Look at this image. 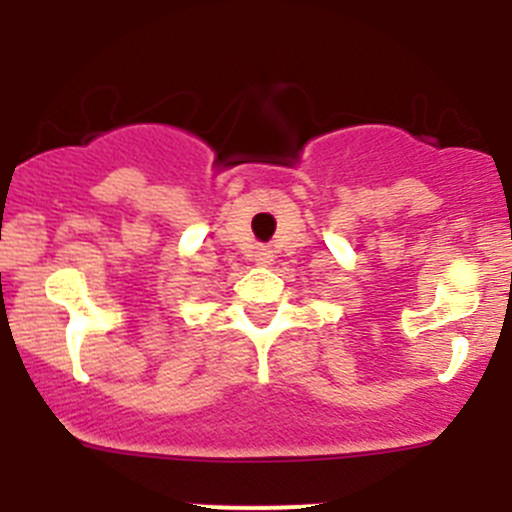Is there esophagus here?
<instances>
[{"label": "esophagus", "mask_w": 512, "mask_h": 512, "mask_svg": "<svg viewBox=\"0 0 512 512\" xmlns=\"http://www.w3.org/2000/svg\"><path fill=\"white\" fill-rule=\"evenodd\" d=\"M252 260H255V265L267 267V265H272V260H275V255H272L270 247H257L255 255H252Z\"/></svg>", "instance_id": "obj_1"}]
</instances>
